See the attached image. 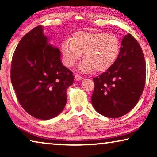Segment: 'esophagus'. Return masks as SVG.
I'll list each match as a JSON object with an SVG mask.
<instances>
[{"label": "esophagus", "mask_w": 157, "mask_h": 157, "mask_svg": "<svg viewBox=\"0 0 157 157\" xmlns=\"http://www.w3.org/2000/svg\"><path fill=\"white\" fill-rule=\"evenodd\" d=\"M74 78L76 79V81H81L83 79V77L78 74H76L74 76Z\"/></svg>", "instance_id": "obj_1"}]
</instances>
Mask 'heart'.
I'll use <instances>...</instances> for the list:
<instances>
[{"instance_id": "b5f03b06", "label": "heart", "mask_w": 157, "mask_h": 157, "mask_svg": "<svg viewBox=\"0 0 157 157\" xmlns=\"http://www.w3.org/2000/svg\"><path fill=\"white\" fill-rule=\"evenodd\" d=\"M119 51V38L102 32H78L74 39L64 40L61 46L63 63L67 67L74 66L83 53L84 61L78 66L83 72L108 69L117 60Z\"/></svg>"}]
</instances>
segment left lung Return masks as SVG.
I'll list each match as a JSON object with an SVG mask.
<instances>
[{
    "mask_svg": "<svg viewBox=\"0 0 157 157\" xmlns=\"http://www.w3.org/2000/svg\"><path fill=\"white\" fill-rule=\"evenodd\" d=\"M93 80L91 102L100 114L119 118L136 106L145 86L146 62L134 36L130 33L124 36L117 60Z\"/></svg>",
    "mask_w": 157,
    "mask_h": 157,
    "instance_id": "8db88e82",
    "label": "left lung"
}]
</instances>
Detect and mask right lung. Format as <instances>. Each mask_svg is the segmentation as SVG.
I'll list each match as a JSON object with an SVG mask.
<instances>
[{"label":"right lung","mask_w":157,"mask_h":157,"mask_svg":"<svg viewBox=\"0 0 157 157\" xmlns=\"http://www.w3.org/2000/svg\"><path fill=\"white\" fill-rule=\"evenodd\" d=\"M43 31L42 25L36 26L20 40L12 58L10 79L23 109L36 119L48 120L65 107L74 76Z\"/></svg>","instance_id":"obj_1"}]
</instances>
